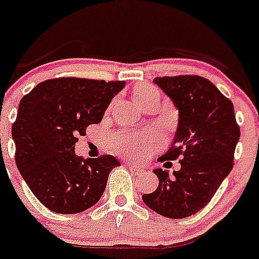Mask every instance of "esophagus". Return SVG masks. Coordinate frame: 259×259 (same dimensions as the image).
I'll return each mask as SVG.
<instances>
[{"instance_id": "34e87169", "label": "esophagus", "mask_w": 259, "mask_h": 259, "mask_svg": "<svg viewBox=\"0 0 259 259\" xmlns=\"http://www.w3.org/2000/svg\"><path fill=\"white\" fill-rule=\"evenodd\" d=\"M127 167H128V169H130V171H131V172H134V174H140V172H143V171H144V169H143L140 165L135 164V163H128Z\"/></svg>"}]
</instances>
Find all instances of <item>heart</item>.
Here are the masks:
<instances>
[{"label":"heart","mask_w":259,"mask_h":259,"mask_svg":"<svg viewBox=\"0 0 259 259\" xmlns=\"http://www.w3.org/2000/svg\"><path fill=\"white\" fill-rule=\"evenodd\" d=\"M152 94H158V91L150 85L139 87L135 91V99L142 101L144 97ZM158 138L155 134H128V132H119L112 139V150L120 155L127 156H140L146 154L151 146H154Z\"/></svg>","instance_id":"b5f03b06"}]
</instances>
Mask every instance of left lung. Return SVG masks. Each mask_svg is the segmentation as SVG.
I'll return each instance as SVG.
<instances>
[{"label":"left lung","mask_w":259,"mask_h":259,"mask_svg":"<svg viewBox=\"0 0 259 259\" xmlns=\"http://www.w3.org/2000/svg\"><path fill=\"white\" fill-rule=\"evenodd\" d=\"M154 81L179 111L172 144L159 160L179 158L181 169L172 175L167 169H154L158 188L142 199L163 217L187 218L211 200L230 174L241 136L239 125L233 103L207 78L182 74L156 77Z\"/></svg>","instance_id":"8db88e82"}]
</instances>
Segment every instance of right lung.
<instances>
[{"instance_id":"right-lung-1","label":"right lung","mask_w":259,"mask_h":259,"mask_svg":"<svg viewBox=\"0 0 259 259\" xmlns=\"http://www.w3.org/2000/svg\"><path fill=\"white\" fill-rule=\"evenodd\" d=\"M125 81L78 77L45 80L25 95L12 127L16 164L37 199L59 214L92 207L109 172L120 165L112 155L82 159L74 154L78 136L100 123Z\"/></svg>"}]
</instances>
